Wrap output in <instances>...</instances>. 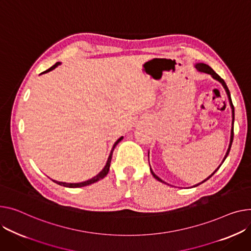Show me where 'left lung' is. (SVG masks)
I'll use <instances>...</instances> for the list:
<instances>
[{
    "instance_id": "obj_1",
    "label": "left lung",
    "mask_w": 251,
    "mask_h": 251,
    "mask_svg": "<svg viewBox=\"0 0 251 251\" xmlns=\"http://www.w3.org/2000/svg\"><path fill=\"white\" fill-rule=\"evenodd\" d=\"M195 68H196V70L198 71V72H201V73H205V74H208V75H210L214 79H216V80H218L221 85L223 86V88L225 89V92H226V94H227V97H228V100H229V104H230V107H231V110H232V127H231V133H230V142H229V146H228V149H227V151H226V154H225V156H224V158H223V160H222V162L220 163V165L218 166V168H217L215 171H214V173L211 175V176H209L207 178H205L202 182H199V183H197V185H195V186H193V187H197V186H199V185H201V183H203L204 181H206L207 179H209L217 171L219 170V168L221 166V164L224 162V160L226 159V157L228 156V154H229V151H230V148H231V145H232V141H233V135H234V133H233V129H234V107H233V104H232V100H231V96H230V92H229V90H228V88H227V85H226V82L224 81V79L223 78H221V76L220 75H217L214 71H213V69L211 68V66H209L208 64H206V63H203V62H198V63H196L195 64ZM148 158H149V153H148ZM149 161V160H148ZM150 165V164H149ZM150 172H151V174H152V176L157 179V180H159V181H161V182H163V183H166L165 181H163L160 177H158L154 173H153V171L151 170V168H150Z\"/></svg>"
}]
</instances>
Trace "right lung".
Instances as JSON below:
<instances>
[{
    "mask_svg": "<svg viewBox=\"0 0 251 251\" xmlns=\"http://www.w3.org/2000/svg\"><path fill=\"white\" fill-rule=\"evenodd\" d=\"M59 64H61V62H56L54 65L51 66V68L48 69V70L45 71V72H43L42 74H46V73H49V72L53 71L55 68H57V66H58ZM42 74H40V75H42ZM122 139H123V136H121L118 140H117V141L114 143V145H113V147H112V150H111V152H110V155H109V157H108V160H107V162H106V165L104 166V169H103L101 172H100L96 176L92 177L91 179H88V180L82 181V182H75H75H74V183H72V182H62V181H57V180H54V179H52V180H53L55 183H57V185L63 186V187H66V188H80V187H86V186L92 185V183H94V182H96V181H98V180H100V179L104 178V177L108 175L109 170H110V164H111L113 150H114V148L116 147V145L118 144Z\"/></svg>",
    "mask_w": 251,
    "mask_h": 251,
    "instance_id": "obj_1",
    "label": "right lung"
}]
</instances>
